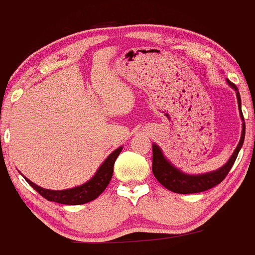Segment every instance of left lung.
<instances>
[{"mask_svg": "<svg viewBox=\"0 0 255 255\" xmlns=\"http://www.w3.org/2000/svg\"><path fill=\"white\" fill-rule=\"evenodd\" d=\"M228 81L229 86L233 87L237 92V98H238V106L239 111H241V117L243 121V129H242V137L239 140L238 147L236 148L234 153L232 154L231 159L226 163L222 168H219L216 172L206 173V174L201 175H189L184 174L183 172H180L179 169H177L175 167H173L169 162L164 158L163 153L160 152L159 147L157 144H153V163H152V170L154 177L157 178L158 182L162 185H164L167 189L172 190L174 193H180V194H190V193H199V192H204V190H208L211 188L218 185L224 178L227 177V174L229 173L231 168L233 167L234 162H236L237 157H238V153L241 150L242 145L244 142V135H246V123H244V117L243 113H242L241 108V96H239L238 88L234 85L233 82Z\"/></svg>", "mask_w": 255, "mask_h": 255, "instance_id": "8db88e82", "label": "left lung"}]
</instances>
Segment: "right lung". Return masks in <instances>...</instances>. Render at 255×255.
I'll list each match as a JSON object with an SVG mask.
<instances>
[{
	"label": "right lung",
	"mask_w": 255,
	"mask_h": 255,
	"mask_svg": "<svg viewBox=\"0 0 255 255\" xmlns=\"http://www.w3.org/2000/svg\"><path fill=\"white\" fill-rule=\"evenodd\" d=\"M121 150H122V147H120L115 152L111 153L107 159L101 165L100 169L97 170L95 177L91 180H88L87 183H85V184L80 185V187L65 190H49L38 187L34 183H32L31 180L27 179V178H24V179L47 201L57 202V203L61 204H68V206H78V204L88 203V202L97 198L103 190L106 189V187L110 184L113 174V165H115V162L118 155H120Z\"/></svg>",
	"instance_id": "add662e5"
}]
</instances>
